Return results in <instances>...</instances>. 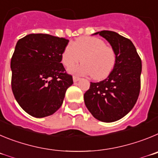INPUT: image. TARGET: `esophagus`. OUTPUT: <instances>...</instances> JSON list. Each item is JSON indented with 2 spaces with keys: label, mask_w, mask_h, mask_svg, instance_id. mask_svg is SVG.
<instances>
[{
  "label": "esophagus",
  "mask_w": 158,
  "mask_h": 158,
  "mask_svg": "<svg viewBox=\"0 0 158 158\" xmlns=\"http://www.w3.org/2000/svg\"><path fill=\"white\" fill-rule=\"evenodd\" d=\"M79 79H80V78L78 77V76H73V81H74V82H77V81H79Z\"/></svg>",
  "instance_id": "34e87169"
}]
</instances>
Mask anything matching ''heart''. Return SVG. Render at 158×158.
Wrapping results in <instances>:
<instances>
[{"label":"heart","mask_w":158,"mask_h":158,"mask_svg":"<svg viewBox=\"0 0 158 158\" xmlns=\"http://www.w3.org/2000/svg\"><path fill=\"white\" fill-rule=\"evenodd\" d=\"M83 63L71 69L73 73L91 75L94 79L107 77L116 61L115 49L95 37H81L69 44L63 50L61 60L67 68H71L81 60Z\"/></svg>","instance_id":"1"}]
</instances>
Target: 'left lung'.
Segmentation results:
<instances>
[{
    "mask_svg": "<svg viewBox=\"0 0 158 158\" xmlns=\"http://www.w3.org/2000/svg\"><path fill=\"white\" fill-rule=\"evenodd\" d=\"M101 35L116 53L113 71L106 79L90 82L84 102L97 120L111 123L120 120L133 109L140 92L142 60L134 44L114 31H102Z\"/></svg>",
    "mask_w": 158,
    "mask_h": 158,
    "instance_id": "8db88e82",
    "label": "left lung"
}]
</instances>
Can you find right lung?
I'll use <instances>...</instances> for the list:
<instances>
[{
	"mask_svg": "<svg viewBox=\"0 0 158 158\" xmlns=\"http://www.w3.org/2000/svg\"><path fill=\"white\" fill-rule=\"evenodd\" d=\"M69 42L47 34H31L17 42L11 60L12 89L18 104L31 116L53 114L73 83L60 63Z\"/></svg>",
	"mask_w": 158,
	"mask_h": 158,
	"instance_id": "add662e5",
	"label": "right lung"
}]
</instances>
